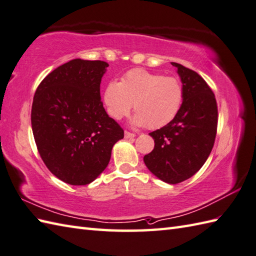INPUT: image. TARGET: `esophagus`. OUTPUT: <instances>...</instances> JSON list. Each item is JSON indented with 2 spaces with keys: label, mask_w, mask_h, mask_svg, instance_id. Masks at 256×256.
Returning <instances> with one entry per match:
<instances>
[{
  "label": "esophagus",
  "mask_w": 256,
  "mask_h": 256,
  "mask_svg": "<svg viewBox=\"0 0 256 256\" xmlns=\"http://www.w3.org/2000/svg\"><path fill=\"white\" fill-rule=\"evenodd\" d=\"M124 138H126V140H128V138H135V134H134V133H131V132L125 131V132H124Z\"/></svg>",
  "instance_id": "obj_1"
}]
</instances>
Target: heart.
I'll return each instance as SVG.
<instances>
[{
	"label": "heart",
	"instance_id": "b5f03b06",
	"mask_svg": "<svg viewBox=\"0 0 256 256\" xmlns=\"http://www.w3.org/2000/svg\"><path fill=\"white\" fill-rule=\"evenodd\" d=\"M184 89L179 79L132 69L120 82L112 80L103 92V101L114 120L128 116L132 108L136 113L131 120L134 126L160 128L172 121L180 110Z\"/></svg>",
	"mask_w": 256,
	"mask_h": 256
}]
</instances>
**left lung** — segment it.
I'll use <instances>...</instances> for the list:
<instances>
[{
  "instance_id": "1",
  "label": "left lung",
  "mask_w": 256,
  "mask_h": 256,
  "mask_svg": "<svg viewBox=\"0 0 256 256\" xmlns=\"http://www.w3.org/2000/svg\"><path fill=\"white\" fill-rule=\"evenodd\" d=\"M182 80L184 100L176 118L150 135L155 146L144 156L150 172L167 184H179L194 176L214 148L218 108L214 94L194 70L172 62Z\"/></svg>"
}]
</instances>
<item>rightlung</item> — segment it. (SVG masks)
I'll return each instance as SVG.
<instances>
[{"instance_id":"right-lung-1","label":"right lung","mask_w":256,"mask_h":256,"mask_svg":"<svg viewBox=\"0 0 256 256\" xmlns=\"http://www.w3.org/2000/svg\"><path fill=\"white\" fill-rule=\"evenodd\" d=\"M108 67L106 62L72 59L46 76L32 100V128L42 160L52 175L74 186L94 182L124 138L101 102Z\"/></svg>"}]
</instances>
